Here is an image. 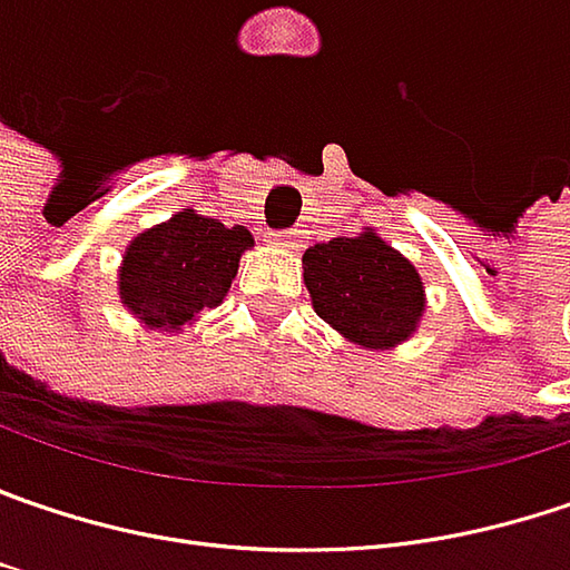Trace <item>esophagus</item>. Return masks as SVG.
I'll use <instances>...</instances> for the list:
<instances>
[{
	"instance_id": "obj_1",
	"label": "esophagus",
	"mask_w": 570,
	"mask_h": 570,
	"mask_svg": "<svg viewBox=\"0 0 570 570\" xmlns=\"http://www.w3.org/2000/svg\"><path fill=\"white\" fill-rule=\"evenodd\" d=\"M274 245H284V248H296V232H274Z\"/></svg>"
}]
</instances>
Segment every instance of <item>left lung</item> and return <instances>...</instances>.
Here are the masks:
<instances>
[{"label":"left lung","instance_id":"1","mask_svg":"<svg viewBox=\"0 0 570 570\" xmlns=\"http://www.w3.org/2000/svg\"><path fill=\"white\" fill-rule=\"evenodd\" d=\"M316 313L364 348H393L416 332L425 289L416 267L377 232L332 238L303 254Z\"/></svg>","mask_w":570,"mask_h":570}]
</instances>
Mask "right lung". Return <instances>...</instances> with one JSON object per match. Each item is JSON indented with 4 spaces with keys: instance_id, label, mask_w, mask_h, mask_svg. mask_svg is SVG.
<instances>
[{
    "instance_id": "add662e5",
    "label": "right lung",
    "mask_w": 570,
    "mask_h": 570,
    "mask_svg": "<svg viewBox=\"0 0 570 570\" xmlns=\"http://www.w3.org/2000/svg\"><path fill=\"white\" fill-rule=\"evenodd\" d=\"M252 245L245 225L225 228L193 209L177 213L128 245L118 274L121 303L154 328H180L222 303Z\"/></svg>"
}]
</instances>
